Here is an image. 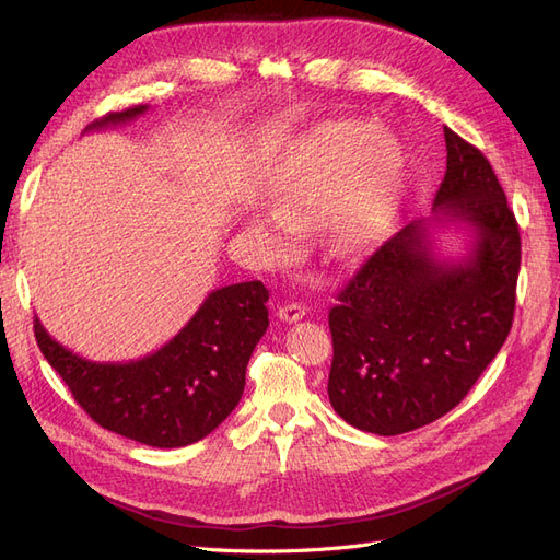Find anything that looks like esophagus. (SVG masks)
<instances>
[{
  "instance_id": "esophagus-1",
  "label": "esophagus",
  "mask_w": 560,
  "mask_h": 560,
  "mask_svg": "<svg viewBox=\"0 0 560 560\" xmlns=\"http://www.w3.org/2000/svg\"><path fill=\"white\" fill-rule=\"evenodd\" d=\"M306 313H308V308L303 306V303H296V301L284 303V306L278 308V317H280L282 322H299Z\"/></svg>"
}]
</instances>
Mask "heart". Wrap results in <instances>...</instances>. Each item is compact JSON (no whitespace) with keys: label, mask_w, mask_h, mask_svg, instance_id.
<instances>
[{"label":"heart","mask_w":560,"mask_h":560,"mask_svg":"<svg viewBox=\"0 0 560 560\" xmlns=\"http://www.w3.org/2000/svg\"><path fill=\"white\" fill-rule=\"evenodd\" d=\"M404 186V156L393 135L364 121L317 128L270 184L276 212L249 217V231L270 254L292 249L294 231L317 226L334 254L376 243Z\"/></svg>","instance_id":"1"}]
</instances>
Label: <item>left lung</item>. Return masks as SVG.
I'll return each mask as SVG.
<instances>
[{
    "label": "left lung",
    "instance_id": "left-lung-1",
    "mask_svg": "<svg viewBox=\"0 0 560 560\" xmlns=\"http://www.w3.org/2000/svg\"><path fill=\"white\" fill-rule=\"evenodd\" d=\"M446 175L434 217L387 238L329 311V401L352 428L395 436L460 404L512 329L521 235L481 151L444 126ZM475 235L463 262L431 254L432 223Z\"/></svg>",
    "mask_w": 560,
    "mask_h": 560
}]
</instances>
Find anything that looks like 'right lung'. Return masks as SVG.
<instances>
[{
    "instance_id": "add662e5",
    "label": "right lung",
    "mask_w": 560,
    "mask_h": 560,
    "mask_svg": "<svg viewBox=\"0 0 560 560\" xmlns=\"http://www.w3.org/2000/svg\"><path fill=\"white\" fill-rule=\"evenodd\" d=\"M147 105L112 112L86 130L132 121ZM259 282L214 290L161 350L132 362H91L50 338L35 317L39 350L100 428L156 448L189 446L238 406L245 369L268 329Z\"/></svg>"
}]
</instances>
